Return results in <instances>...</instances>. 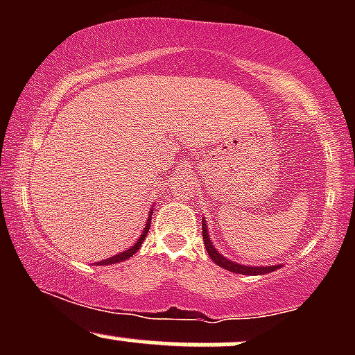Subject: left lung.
Masks as SVG:
<instances>
[{
	"label": "left lung",
	"instance_id": "obj_1",
	"mask_svg": "<svg viewBox=\"0 0 355 355\" xmlns=\"http://www.w3.org/2000/svg\"><path fill=\"white\" fill-rule=\"evenodd\" d=\"M202 235H203V243H205L207 252H209L210 259L217 263L218 267L225 268V270L235 272V274H243V275H260V274H268V272H274L279 268V266H267V267H247V266H240V263H234L232 260H227L225 257H222L215 250V247L211 245L210 239H209V232H207V223H202Z\"/></svg>",
	"mask_w": 355,
	"mask_h": 355
}]
</instances>
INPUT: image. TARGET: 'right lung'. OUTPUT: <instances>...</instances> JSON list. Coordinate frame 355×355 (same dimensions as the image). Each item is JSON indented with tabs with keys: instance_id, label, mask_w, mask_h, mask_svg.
<instances>
[{
	"instance_id": "1",
	"label": "right lung",
	"mask_w": 355,
	"mask_h": 355,
	"mask_svg": "<svg viewBox=\"0 0 355 355\" xmlns=\"http://www.w3.org/2000/svg\"><path fill=\"white\" fill-rule=\"evenodd\" d=\"M152 214H153V210H150V214H148V220H146V225H145L144 234L140 235V239H138V242L135 243V245H133L132 248H128V250L121 252V254H118V255H115V257H110V259H107V260H101V262H98V266H110V263L123 262V260L130 259V257H132V255H135L137 252H138V248H140V247H141V243H144V240H145V237H146V234H148L150 222H152Z\"/></svg>"
}]
</instances>
